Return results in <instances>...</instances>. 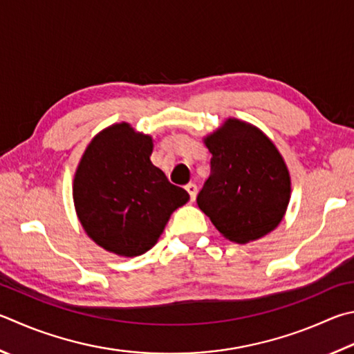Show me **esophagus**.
Wrapping results in <instances>:
<instances>
[{
    "label": "esophagus",
    "mask_w": 354,
    "mask_h": 354,
    "mask_svg": "<svg viewBox=\"0 0 354 354\" xmlns=\"http://www.w3.org/2000/svg\"><path fill=\"white\" fill-rule=\"evenodd\" d=\"M185 190L189 192V195H190V199H192V201H195L196 194H198V187H196V184H194V183H189L187 185H185Z\"/></svg>",
    "instance_id": "obj_1"
}]
</instances>
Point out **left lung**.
<instances>
[{"label":"left lung","instance_id":"obj_1","mask_svg":"<svg viewBox=\"0 0 354 354\" xmlns=\"http://www.w3.org/2000/svg\"><path fill=\"white\" fill-rule=\"evenodd\" d=\"M204 144L212 153L210 176L196 203L223 236L246 244L277 227L291 178L271 139L254 125L227 119Z\"/></svg>","mask_w":354,"mask_h":354}]
</instances>
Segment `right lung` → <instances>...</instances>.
<instances>
[{
	"label": "right lung",
	"instance_id": "1",
	"mask_svg": "<svg viewBox=\"0 0 354 354\" xmlns=\"http://www.w3.org/2000/svg\"><path fill=\"white\" fill-rule=\"evenodd\" d=\"M153 140L131 125L115 124L95 136L77 167L73 196L85 232L108 252L145 254L170 215L189 201L151 164Z\"/></svg>",
	"mask_w": 354,
	"mask_h": 354
}]
</instances>
